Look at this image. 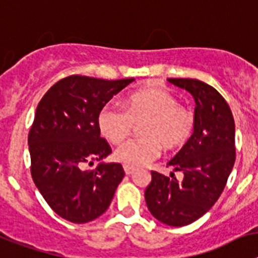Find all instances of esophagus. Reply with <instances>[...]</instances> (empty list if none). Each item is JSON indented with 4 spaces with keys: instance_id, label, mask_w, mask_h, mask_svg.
<instances>
[{
    "instance_id": "34e87169",
    "label": "esophagus",
    "mask_w": 258,
    "mask_h": 258,
    "mask_svg": "<svg viewBox=\"0 0 258 258\" xmlns=\"http://www.w3.org/2000/svg\"><path fill=\"white\" fill-rule=\"evenodd\" d=\"M134 171H135V169H132V167H128V166H124V172H126V175H131V174H134Z\"/></svg>"
}]
</instances>
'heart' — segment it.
<instances>
[{
	"label": "heart",
	"mask_w": 258,
	"mask_h": 258,
	"mask_svg": "<svg viewBox=\"0 0 258 258\" xmlns=\"http://www.w3.org/2000/svg\"><path fill=\"white\" fill-rule=\"evenodd\" d=\"M140 122L142 138L123 143L114 153L118 162L132 169L156 160L161 145L167 151L184 145L195 126L194 114L180 106L171 92L161 88L134 92L124 100V110L107 104L97 115L100 134L113 144L123 142L131 134L134 123Z\"/></svg>",
	"instance_id": "b5f03b06"
}]
</instances>
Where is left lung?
Returning a JSON list of instances; mask_svg holds the SVG:
<instances>
[{
	"mask_svg": "<svg viewBox=\"0 0 258 258\" xmlns=\"http://www.w3.org/2000/svg\"><path fill=\"white\" fill-rule=\"evenodd\" d=\"M185 89L196 102L194 134L167 166L182 171L178 180L152 171L145 201L152 216L172 227L203 217L225 189L235 163V122L217 89L196 79H167Z\"/></svg>",
	"mask_w": 258,
	"mask_h": 258,
	"instance_id": "1",
	"label": "left lung"
}]
</instances>
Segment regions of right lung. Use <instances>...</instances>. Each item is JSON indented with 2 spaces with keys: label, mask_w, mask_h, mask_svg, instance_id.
<instances>
[{
  "label": "right lung",
  "mask_w": 258,
  "mask_h": 258,
  "mask_svg": "<svg viewBox=\"0 0 258 258\" xmlns=\"http://www.w3.org/2000/svg\"><path fill=\"white\" fill-rule=\"evenodd\" d=\"M134 80L67 76L37 105L28 135L31 174L49 207L66 221L87 223L98 218L122 182V165L104 162L111 148L100 136L97 115ZM95 160V170H84Z\"/></svg>",
  "instance_id": "obj_1"
}]
</instances>
